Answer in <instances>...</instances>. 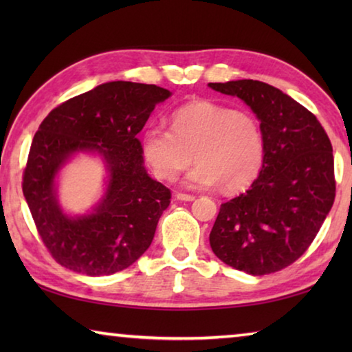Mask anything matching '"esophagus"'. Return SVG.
<instances>
[{
  "instance_id": "1",
  "label": "esophagus",
  "mask_w": 352,
  "mask_h": 352,
  "mask_svg": "<svg viewBox=\"0 0 352 352\" xmlns=\"http://www.w3.org/2000/svg\"><path fill=\"white\" fill-rule=\"evenodd\" d=\"M175 199H177V200H182V201H192L195 197H194V195H190V194L177 192V194H175Z\"/></svg>"
}]
</instances>
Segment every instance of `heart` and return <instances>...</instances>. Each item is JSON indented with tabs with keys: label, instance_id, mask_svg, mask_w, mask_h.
<instances>
[{
	"label": "heart",
	"instance_id": "heart-1",
	"mask_svg": "<svg viewBox=\"0 0 352 352\" xmlns=\"http://www.w3.org/2000/svg\"><path fill=\"white\" fill-rule=\"evenodd\" d=\"M141 151L160 180L174 182L194 162L184 184L226 192L247 189L264 163V135L252 113L210 100L190 102L174 111L172 126H148L141 136Z\"/></svg>",
	"mask_w": 352,
	"mask_h": 352
}]
</instances>
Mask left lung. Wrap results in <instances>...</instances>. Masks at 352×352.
<instances>
[{
  "mask_svg": "<svg viewBox=\"0 0 352 352\" xmlns=\"http://www.w3.org/2000/svg\"><path fill=\"white\" fill-rule=\"evenodd\" d=\"M243 100L261 122L264 163L247 192L220 205L214 254L236 270L269 275L311 245L336 199L331 141L311 111L269 83H208Z\"/></svg>",
  "mask_w": 352,
  "mask_h": 352,
  "instance_id": "left-lung-1",
  "label": "left lung"
}]
</instances>
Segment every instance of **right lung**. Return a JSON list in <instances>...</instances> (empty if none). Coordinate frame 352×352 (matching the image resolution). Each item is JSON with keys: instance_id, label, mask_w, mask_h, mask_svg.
<instances>
[{"instance_id": "add662e5", "label": "right lung", "mask_w": 352, "mask_h": 352, "mask_svg": "<svg viewBox=\"0 0 352 352\" xmlns=\"http://www.w3.org/2000/svg\"><path fill=\"white\" fill-rule=\"evenodd\" d=\"M170 91L136 82H107L52 110L35 133L23 194L41 241L58 264L88 276L127 269L151 247L170 190L147 174L138 133ZM77 153L103 158V197L71 217L58 204V172Z\"/></svg>"}]
</instances>
